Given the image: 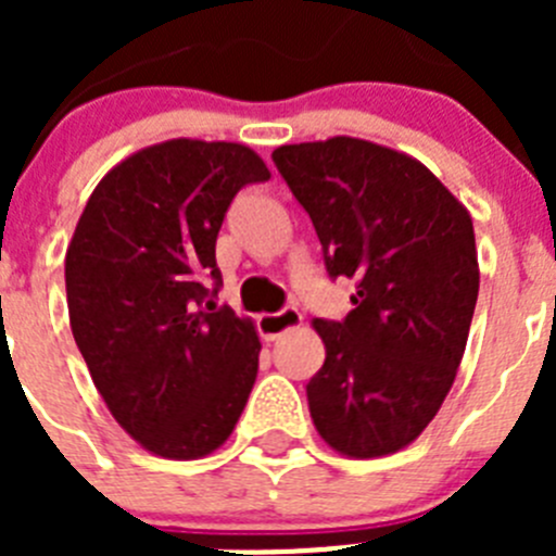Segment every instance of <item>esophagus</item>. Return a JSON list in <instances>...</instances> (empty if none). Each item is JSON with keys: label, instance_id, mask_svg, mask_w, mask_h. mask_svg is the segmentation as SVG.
Listing matches in <instances>:
<instances>
[{"label": "esophagus", "instance_id": "34e87169", "mask_svg": "<svg viewBox=\"0 0 556 556\" xmlns=\"http://www.w3.org/2000/svg\"><path fill=\"white\" fill-rule=\"evenodd\" d=\"M301 323L303 317L298 308H283V312H275V314H262V317H258V331H262V337L267 339V342H273V339L292 331V328H298Z\"/></svg>", "mask_w": 556, "mask_h": 556}]
</instances>
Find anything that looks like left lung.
Returning a JSON list of instances; mask_svg holds the SVG:
<instances>
[{
  "label": "left lung",
  "instance_id": "obj_1",
  "mask_svg": "<svg viewBox=\"0 0 556 556\" xmlns=\"http://www.w3.org/2000/svg\"><path fill=\"white\" fill-rule=\"evenodd\" d=\"M273 161L308 211L331 278L356 283L342 323L314 320L326 362L308 381L317 434L351 459L415 443L443 406L479 298L473 219L417 159L333 136Z\"/></svg>",
  "mask_w": 556,
  "mask_h": 556
}]
</instances>
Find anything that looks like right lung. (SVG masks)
<instances>
[{
  "instance_id": "right-lung-1",
  "label": "right lung",
  "mask_w": 556,
  "mask_h": 556,
  "mask_svg": "<svg viewBox=\"0 0 556 556\" xmlns=\"http://www.w3.org/2000/svg\"><path fill=\"white\" fill-rule=\"evenodd\" d=\"M258 180L269 169L250 147L161 141L108 172L68 242V323L91 381L116 424L164 459L217 451L253 390V320L205 301L200 281L219 283L225 211Z\"/></svg>"
}]
</instances>
